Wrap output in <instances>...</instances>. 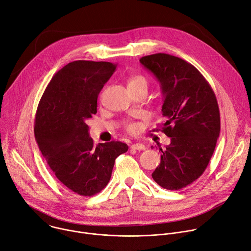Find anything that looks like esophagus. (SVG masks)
<instances>
[{"label":"esophagus","mask_w":251,"mask_h":251,"mask_svg":"<svg viewBox=\"0 0 251 251\" xmlns=\"http://www.w3.org/2000/svg\"><path fill=\"white\" fill-rule=\"evenodd\" d=\"M130 148L134 149V150H144L145 146L142 143H133L130 145Z\"/></svg>","instance_id":"1"}]
</instances>
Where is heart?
Wrapping results in <instances>:
<instances>
[{
    "instance_id": "heart-1",
    "label": "heart",
    "mask_w": 251,
    "mask_h": 251,
    "mask_svg": "<svg viewBox=\"0 0 251 251\" xmlns=\"http://www.w3.org/2000/svg\"><path fill=\"white\" fill-rule=\"evenodd\" d=\"M132 86H143L147 89V80L145 77L141 75H134L128 81V87H132ZM125 127H126V130L131 134H135L138 131V125L132 122L126 123Z\"/></svg>"
}]
</instances>
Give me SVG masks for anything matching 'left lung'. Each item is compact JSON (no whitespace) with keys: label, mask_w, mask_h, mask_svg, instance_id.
<instances>
[{"label":"left lung","mask_w":251,"mask_h":251,"mask_svg":"<svg viewBox=\"0 0 251 251\" xmlns=\"http://www.w3.org/2000/svg\"><path fill=\"white\" fill-rule=\"evenodd\" d=\"M140 63L160 83L163 94L161 130L171 143L162 150L153 180L167 190L182 189L206 170L221 130L216 95L200 71L166 53L143 56Z\"/></svg>","instance_id":"obj_1"}]
</instances>
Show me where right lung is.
<instances>
[{"label": "right lung", "instance_id": "obj_1", "mask_svg": "<svg viewBox=\"0 0 251 251\" xmlns=\"http://www.w3.org/2000/svg\"><path fill=\"white\" fill-rule=\"evenodd\" d=\"M116 69L105 61L68 63L49 82L36 110L34 135L43 157L57 179L80 196L101 192L116 158L128 149L115 140L95 146L86 124L97 114L98 96Z\"/></svg>", "mask_w": 251, "mask_h": 251}]
</instances>
